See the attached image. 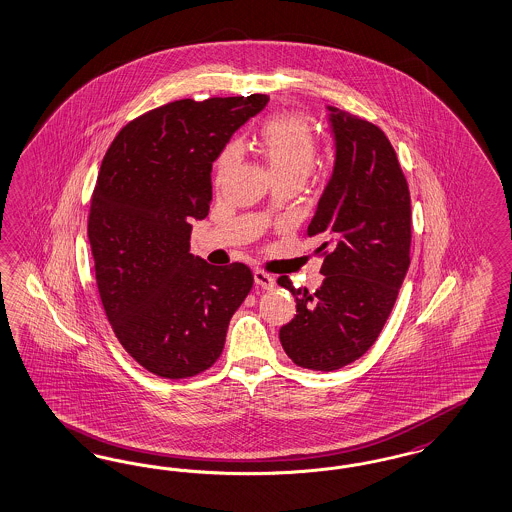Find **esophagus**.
<instances>
[{"mask_svg":"<svg viewBox=\"0 0 512 512\" xmlns=\"http://www.w3.org/2000/svg\"><path fill=\"white\" fill-rule=\"evenodd\" d=\"M253 278H255V284L263 287V289H274L276 287V280L268 272H265L263 268H255L253 270Z\"/></svg>","mask_w":512,"mask_h":512,"instance_id":"esophagus-1","label":"esophagus"}]
</instances>
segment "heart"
Here are the masks:
<instances>
[{"mask_svg":"<svg viewBox=\"0 0 512 512\" xmlns=\"http://www.w3.org/2000/svg\"><path fill=\"white\" fill-rule=\"evenodd\" d=\"M261 146L278 181L303 183L316 164V135L310 122L301 114H278L270 118L261 129ZM236 162L238 150L230 144L217 160L215 183H223Z\"/></svg>","mask_w":512,"mask_h":512,"instance_id":"b5f03b06","label":"heart"}]
</instances>
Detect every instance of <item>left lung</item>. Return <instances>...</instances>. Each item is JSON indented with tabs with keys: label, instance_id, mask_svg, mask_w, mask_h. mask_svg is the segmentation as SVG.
I'll use <instances>...</instances> for the list:
<instances>
[{
	"label": "left lung",
	"instance_id": "obj_1",
	"mask_svg": "<svg viewBox=\"0 0 512 512\" xmlns=\"http://www.w3.org/2000/svg\"><path fill=\"white\" fill-rule=\"evenodd\" d=\"M335 167L308 225L322 246L324 284L314 293L278 284L297 303L280 329L287 356L301 368L333 371L377 341L406 278L411 246L408 181L387 135L373 123L328 106Z\"/></svg>",
	"mask_w": 512,
	"mask_h": 512
}]
</instances>
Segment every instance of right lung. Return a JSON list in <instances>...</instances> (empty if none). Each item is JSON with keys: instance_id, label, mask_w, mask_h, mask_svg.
<instances>
[{"instance_id": "1", "label": "right lung", "mask_w": 512, "mask_h": 512, "mask_svg": "<svg viewBox=\"0 0 512 512\" xmlns=\"http://www.w3.org/2000/svg\"><path fill=\"white\" fill-rule=\"evenodd\" d=\"M266 95L183 99L127 123L104 154L87 236L106 318L127 354L164 379L211 368L253 287L244 263L190 253L211 202V165Z\"/></svg>"}]
</instances>
